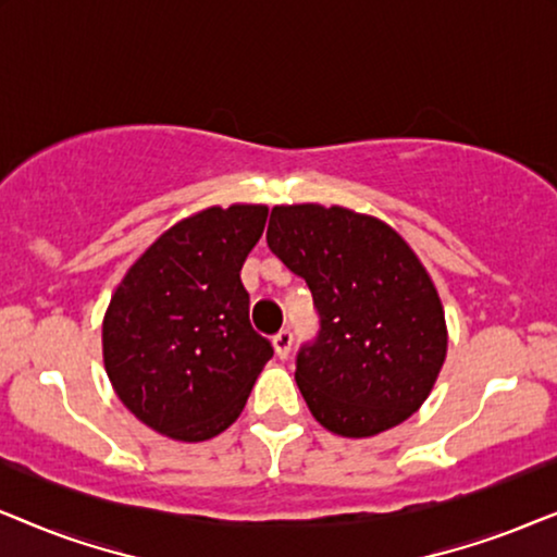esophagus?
<instances>
[{
  "label": "esophagus",
  "mask_w": 557,
  "mask_h": 557,
  "mask_svg": "<svg viewBox=\"0 0 557 557\" xmlns=\"http://www.w3.org/2000/svg\"><path fill=\"white\" fill-rule=\"evenodd\" d=\"M292 332L288 330H281L276 337H273V349H276V357H281V360H286L288 352H292Z\"/></svg>",
  "instance_id": "1"
}]
</instances>
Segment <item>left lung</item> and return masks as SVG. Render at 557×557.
Instances as JSON below:
<instances>
[{
    "mask_svg": "<svg viewBox=\"0 0 557 557\" xmlns=\"http://www.w3.org/2000/svg\"><path fill=\"white\" fill-rule=\"evenodd\" d=\"M265 243L307 281L319 337L296 357L311 416L347 438L377 436L416 413L446 360L436 286L398 231L362 212L276 205Z\"/></svg>",
    "mask_w": 557,
    "mask_h": 557,
    "instance_id": "8db88e82",
    "label": "left lung"
}]
</instances>
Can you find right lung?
<instances>
[{
	"label": "right lung",
	"instance_id": "obj_1",
	"mask_svg": "<svg viewBox=\"0 0 557 557\" xmlns=\"http://www.w3.org/2000/svg\"><path fill=\"white\" fill-rule=\"evenodd\" d=\"M265 205L205 208L132 263L103 314V364L119 400L162 436L208 441L235 423L271 360L248 322L240 269Z\"/></svg>",
	"mask_w": 557,
	"mask_h": 557
}]
</instances>
